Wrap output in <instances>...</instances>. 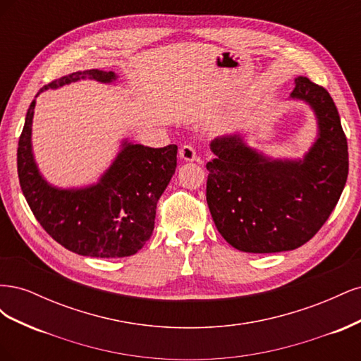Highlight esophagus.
I'll use <instances>...</instances> for the list:
<instances>
[{
    "label": "esophagus",
    "instance_id": "esophagus-1",
    "mask_svg": "<svg viewBox=\"0 0 361 361\" xmlns=\"http://www.w3.org/2000/svg\"><path fill=\"white\" fill-rule=\"evenodd\" d=\"M179 157L183 159V161H197L200 162V157L197 155V150H195L194 146L191 145H183L179 150Z\"/></svg>",
    "mask_w": 361,
    "mask_h": 361
}]
</instances>
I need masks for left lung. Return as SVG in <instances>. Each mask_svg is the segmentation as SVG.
Here are the masks:
<instances>
[{
  "instance_id": "obj_1",
  "label": "left lung",
  "mask_w": 361,
  "mask_h": 361,
  "mask_svg": "<svg viewBox=\"0 0 361 361\" xmlns=\"http://www.w3.org/2000/svg\"><path fill=\"white\" fill-rule=\"evenodd\" d=\"M290 99L307 104L318 123L301 159L271 158L238 133L211 141L206 202L218 232L245 253L301 247L329 220L345 188L348 143L330 93L298 76Z\"/></svg>"
}]
</instances>
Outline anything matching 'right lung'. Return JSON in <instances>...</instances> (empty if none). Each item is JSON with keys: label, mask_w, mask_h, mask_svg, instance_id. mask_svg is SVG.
Segmentation results:
<instances>
[{"label": "right lung", "mask_w": 361, "mask_h": 361, "mask_svg": "<svg viewBox=\"0 0 361 361\" xmlns=\"http://www.w3.org/2000/svg\"><path fill=\"white\" fill-rule=\"evenodd\" d=\"M94 80L110 84L114 72L78 71L45 85L48 89ZM31 102L18 145V176L30 209L47 233L76 255L126 257L135 255L154 232L157 203L176 170L178 146L147 147L122 141L120 152L96 183L59 188L42 176L32 155Z\"/></svg>", "instance_id": "1"}]
</instances>
